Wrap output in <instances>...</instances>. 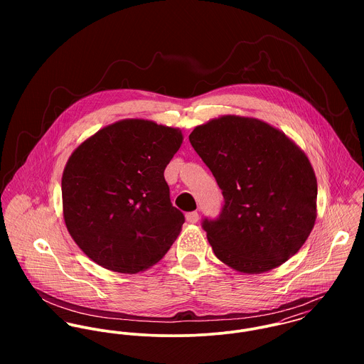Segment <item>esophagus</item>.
Wrapping results in <instances>:
<instances>
[{"label": "esophagus", "instance_id": "34e87169", "mask_svg": "<svg viewBox=\"0 0 364 364\" xmlns=\"http://www.w3.org/2000/svg\"><path fill=\"white\" fill-rule=\"evenodd\" d=\"M186 220L191 223V224H195L199 221V213L198 211H192V213H188L186 214Z\"/></svg>", "mask_w": 364, "mask_h": 364}]
</instances>
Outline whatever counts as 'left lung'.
<instances>
[{"mask_svg": "<svg viewBox=\"0 0 364 364\" xmlns=\"http://www.w3.org/2000/svg\"><path fill=\"white\" fill-rule=\"evenodd\" d=\"M224 196L218 220L203 221L214 255L245 274L294 257L316 218V178L307 154L274 126L223 114L189 136Z\"/></svg>", "mask_w": 364, "mask_h": 364, "instance_id": "8db88e82", "label": "left lung"}]
</instances>
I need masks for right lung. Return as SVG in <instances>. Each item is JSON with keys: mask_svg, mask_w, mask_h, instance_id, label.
Instances as JSON below:
<instances>
[{"mask_svg": "<svg viewBox=\"0 0 364 364\" xmlns=\"http://www.w3.org/2000/svg\"><path fill=\"white\" fill-rule=\"evenodd\" d=\"M182 141L178 127L123 119L71 153L61 178L63 217L90 259L133 274L164 258L185 221L164 178Z\"/></svg>", "mask_w": 364, "mask_h": 364, "instance_id": "add662e5", "label": "right lung"}]
</instances>
